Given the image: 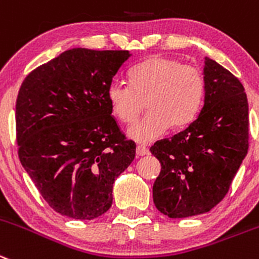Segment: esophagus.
Here are the masks:
<instances>
[{"label": "esophagus", "mask_w": 259, "mask_h": 259, "mask_svg": "<svg viewBox=\"0 0 259 259\" xmlns=\"http://www.w3.org/2000/svg\"><path fill=\"white\" fill-rule=\"evenodd\" d=\"M147 154H149V149L147 148L146 146H142V144L137 146V156L138 157L147 156Z\"/></svg>", "instance_id": "1"}]
</instances>
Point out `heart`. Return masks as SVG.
Instances as JSON below:
<instances>
[{"instance_id":"1","label":"heart","mask_w":259,"mask_h":259,"mask_svg":"<svg viewBox=\"0 0 259 259\" xmlns=\"http://www.w3.org/2000/svg\"><path fill=\"white\" fill-rule=\"evenodd\" d=\"M130 81H112L107 100L113 115L133 124L147 106L148 112L129 129L137 142L156 141L172 127H183L197 117L206 96V78L195 65L153 56L130 70Z\"/></svg>"}]
</instances>
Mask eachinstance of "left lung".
I'll use <instances>...</instances> for the list:
<instances>
[{
    "mask_svg": "<svg viewBox=\"0 0 259 259\" xmlns=\"http://www.w3.org/2000/svg\"><path fill=\"white\" fill-rule=\"evenodd\" d=\"M206 96L187 129L151 147L161 162L153 202L171 219L211 211L228 194L249 147L248 100L243 84L206 59Z\"/></svg>",
    "mask_w": 259,
    "mask_h": 259,
    "instance_id": "1",
    "label": "left lung"
}]
</instances>
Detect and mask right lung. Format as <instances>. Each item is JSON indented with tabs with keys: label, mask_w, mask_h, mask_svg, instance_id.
Wrapping results in <instances>:
<instances>
[{
	"label": "right lung",
	"mask_w": 259,
	"mask_h": 259,
	"mask_svg": "<svg viewBox=\"0 0 259 259\" xmlns=\"http://www.w3.org/2000/svg\"><path fill=\"white\" fill-rule=\"evenodd\" d=\"M129 51L72 48L24 79L16 100L20 162L43 199L62 216L93 220L110 209L115 179L135 143L107 100Z\"/></svg>",
	"instance_id": "obj_1"
}]
</instances>
